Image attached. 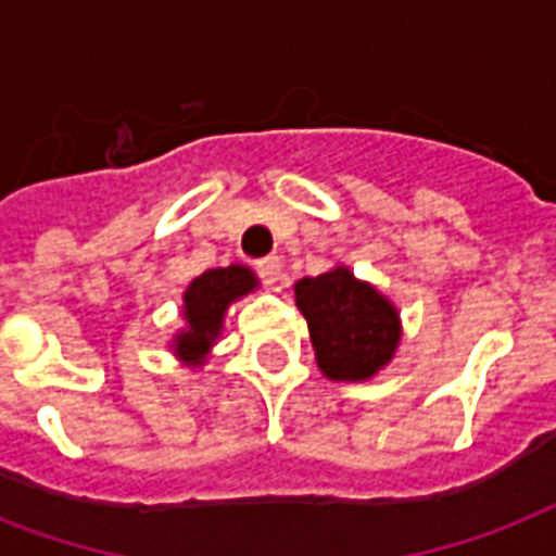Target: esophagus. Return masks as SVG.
Wrapping results in <instances>:
<instances>
[{
  "label": "esophagus",
  "instance_id": "esophagus-1",
  "mask_svg": "<svg viewBox=\"0 0 556 556\" xmlns=\"http://www.w3.org/2000/svg\"><path fill=\"white\" fill-rule=\"evenodd\" d=\"M256 270H260V277L265 279V282H277L279 274H282V260L279 256H265V260L256 262Z\"/></svg>",
  "mask_w": 556,
  "mask_h": 556
}]
</instances>
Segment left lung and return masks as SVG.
<instances>
[{"label":"left lung","mask_w":556,"mask_h":556,"mask_svg":"<svg viewBox=\"0 0 556 556\" xmlns=\"http://www.w3.org/2000/svg\"><path fill=\"white\" fill-rule=\"evenodd\" d=\"M294 303L308 323L317 366L329 380L357 383L392 364L404 338L401 312L346 265L296 279Z\"/></svg>","instance_id":"8db88e82"}]
</instances>
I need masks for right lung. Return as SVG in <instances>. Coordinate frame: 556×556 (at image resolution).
<instances>
[{
  "label": "right lung",
  "instance_id": "right-lung-1",
  "mask_svg": "<svg viewBox=\"0 0 556 556\" xmlns=\"http://www.w3.org/2000/svg\"><path fill=\"white\" fill-rule=\"evenodd\" d=\"M256 288H260V277L239 262L199 274L181 294L185 326L169 340V352L190 369L207 364L213 346L225 331L227 308Z\"/></svg>",
  "mask_w": 556,
  "mask_h": 556
}]
</instances>
